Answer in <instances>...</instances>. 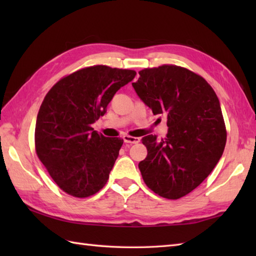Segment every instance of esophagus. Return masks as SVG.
I'll list each match as a JSON object with an SVG mask.
<instances>
[{"instance_id": "esophagus-1", "label": "esophagus", "mask_w": 256, "mask_h": 256, "mask_svg": "<svg viewBox=\"0 0 256 256\" xmlns=\"http://www.w3.org/2000/svg\"><path fill=\"white\" fill-rule=\"evenodd\" d=\"M123 140H124L125 143H130V144H138V143H140V138H138L130 136V135H124Z\"/></svg>"}]
</instances>
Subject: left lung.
Listing matches in <instances>:
<instances>
[{
    "label": "left lung",
    "instance_id": "obj_1",
    "mask_svg": "<svg viewBox=\"0 0 256 256\" xmlns=\"http://www.w3.org/2000/svg\"><path fill=\"white\" fill-rule=\"evenodd\" d=\"M132 86L154 114H166L165 138L148 135L140 162L143 180L162 198L179 199L197 188L218 164L226 142L219 99L211 86L187 68L162 64L138 72Z\"/></svg>",
    "mask_w": 256,
    "mask_h": 256
}]
</instances>
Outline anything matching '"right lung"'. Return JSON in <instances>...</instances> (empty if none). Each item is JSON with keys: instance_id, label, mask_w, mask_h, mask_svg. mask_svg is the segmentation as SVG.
I'll use <instances>...</instances> for the list:
<instances>
[{"instance_id": "add662e5", "label": "right lung", "mask_w": 256, "mask_h": 256, "mask_svg": "<svg viewBox=\"0 0 256 256\" xmlns=\"http://www.w3.org/2000/svg\"><path fill=\"white\" fill-rule=\"evenodd\" d=\"M135 74L96 64L66 76L48 91L36 120L35 150L62 192L86 198L104 187L123 140L103 136L91 124Z\"/></svg>"}]
</instances>
